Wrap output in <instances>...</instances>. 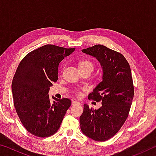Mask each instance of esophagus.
I'll list each match as a JSON object with an SVG mask.
<instances>
[{
  "instance_id": "obj_1",
  "label": "esophagus",
  "mask_w": 156,
  "mask_h": 156,
  "mask_svg": "<svg viewBox=\"0 0 156 156\" xmlns=\"http://www.w3.org/2000/svg\"><path fill=\"white\" fill-rule=\"evenodd\" d=\"M72 105H76L80 104V102H78V101H76V100H73V101H72Z\"/></svg>"
}]
</instances>
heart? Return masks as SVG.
<instances>
[{
    "label": "heart",
    "mask_w": 156,
    "mask_h": 156,
    "mask_svg": "<svg viewBox=\"0 0 156 156\" xmlns=\"http://www.w3.org/2000/svg\"><path fill=\"white\" fill-rule=\"evenodd\" d=\"M79 68H80V69H87L91 72L94 69V64L91 61H90V60H82V61L79 63ZM75 94L76 96L78 97H80L83 95L82 91L78 90L76 91Z\"/></svg>",
    "instance_id": "obj_1"
}]
</instances>
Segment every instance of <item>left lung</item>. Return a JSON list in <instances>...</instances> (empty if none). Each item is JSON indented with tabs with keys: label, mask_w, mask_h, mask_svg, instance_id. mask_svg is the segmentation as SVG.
Segmentation results:
<instances>
[{
	"label": "left lung",
	"mask_w": 156,
	"mask_h": 156,
	"mask_svg": "<svg viewBox=\"0 0 156 156\" xmlns=\"http://www.w3.org/2000/svg\"><path fill=\"white\" fill-rule=\"evenodd\" d=\"M82 51L96 58L103 69V76L88 96L89 100L101 102L102 107L96 110L84 105L80 129L91 139L106 141L118 133L129 115L134 96L130 66L122 54L102 44Z\"/></svg>",
	"instance_id": "1"
}]
</instances>
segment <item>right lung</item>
Wrapping results in <instances>:
<instances>
[{
  "label": "right lung",
  "mask_w": 156,
  "mask_h": 156,
  "mask_svg": "<svg viewBox=\"0 0 156 156\" xmlns=\"http://www.w3.org/2000/svg\"><path fill=\"white\" fill-rule=\"evenodd\" d=\"M74 50L46 44L27 54L18 66L12 83L14 105L23 125L34 136L56 133L72 105L69 98H54L51 103L48 93L58 80L59 63Z\"/></svg>",
  "instance_id": "1"
}]
</instances>
